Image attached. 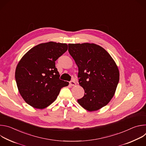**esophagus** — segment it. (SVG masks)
Listing matches in <instances>:
<instances>
[{"label":"esophagus","instance_id":"1","mask_svg":"<svg viewBox=\"0 0 146 146\" xmlns=\"http://www.w3.org/2000/svg\"><path fill=\"white\" fill-rule=\"evenodd\" d=\"M69 84H70L71 86H74L76 84V82H75L74 80H71V81L69 82Z\"/></svg>","mask_w":146,"mask_h":146}]
</instances>
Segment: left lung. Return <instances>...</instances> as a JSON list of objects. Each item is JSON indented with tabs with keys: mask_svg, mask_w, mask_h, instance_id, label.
Wrapping results in <instances>:
<instances>
[{
	"mask_svg": "<svg viewBox=\"0 0 146 146\" xmlns=\"http://www.w3.org/2000/svg\"><path fill=\"white\" fill-rule=\"evenodd\" d=\"M68 46L78 68L79 84L85 92L78 103L90 111L107 105L119 82V73L115 62L105 49L95 44H69Z\"/></svg>",
	"mask_w": 146,
	"mask_h": 146,
	"instance_id": "left-lung-1",
	"label": "left lung"
}]
</instances>
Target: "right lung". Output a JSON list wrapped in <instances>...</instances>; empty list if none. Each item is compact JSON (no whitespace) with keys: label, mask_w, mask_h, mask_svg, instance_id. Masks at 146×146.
Listing matches in <instances>:
<instances>
[{"label":"right lung","mask_w":146,"mask_h":146,"mask_svg":"<svg viewBox=\"0 0 146 146\" xmlns=\"http://www.w3.org/2000/svg\"><path fill=\"white\" fill-rule=\"evenodd\" d=\"M68 50L65 43H48L38 44L20 60L15 70L18 91L30 106L44 109L56 99L60 89L69 82L59 79L55 61Z\"/></svg>","instance_id":"obj_1"}]
</instances>
